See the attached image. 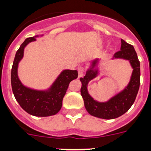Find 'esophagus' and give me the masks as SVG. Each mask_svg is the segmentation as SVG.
<instances>
[{
  "label": "esophagus",
  "mask_w": 151,
  "mask_h": 151,
  "mask_svg": "<svg viewBox=\"0 0 151 151\" xmlns=\"http://www.w3.org/2000/svg\"><path fill=\"white\" fill-rule=\"evenodd\" d=\"M78 77L83 76L84 73H85V69L82 66H80L78 69Z\"/></svg>",
  "instance_id": "34e87169"
}]
</instances>
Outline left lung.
<instances>
[{"label":"left lung","mask_w":151,"mask_h":151,"mask_svg":"<svg viewBox=\"0 0 151 151\" xmlns=\"http://www.w3.org/2000/svg\"><path fill=\"white\" fill-rule=\"evenodd\" d=\"M113 59L129 60L133 71L127 86L109 101L98 102L88 91V82L98 76L97 64L99 60L96 59L92 61L84 78H80L82 82L81 94L84 100L85 109L93 116L104 119H116L126 113L134 104L140 86V62L134 47L121 39L120 50L114 54Z\"/></svg>","instance_id":"8db88e82"}]
</instances>
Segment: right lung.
Segmentation results:
<instances>
[{
	"label": "right lung",
	"instance_id": "obj_1",
	"mask_svg": "<svg viewBox=\"0 0 151 151\" xmlns=\"http://www.w3.org/2000/svg\"><path fill=\"white\" fill-rule=\"evenodd\" d=\"M38 35L26 38L16 53L11 69L12 90L19 104L29 114L35 116H50L55 115L60 110L63 99L69 83L76 79L78 71L63 70L47 90H36L25 86L18 76L19 63L23 57L25 47L29 43L35 41Z\"/></svg>",
	"mask_w": 151,
	"mask_h": 151
}]
</instances>
